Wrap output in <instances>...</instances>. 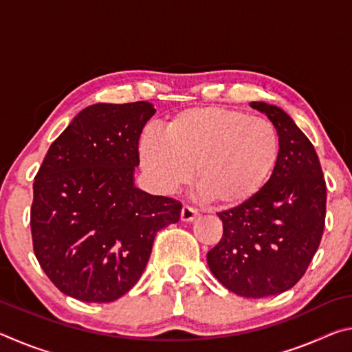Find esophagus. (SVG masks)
<instances>
[{"label": "esophagus", "mask_w": 352, "mask_h": 352, "mask_svg": "<svg viewBox=\"0 0 352 352\" xmlns=\"http://www.w3.org/2000/svg\"><path fill=\"white\" fill-rule=\"evenodd\" d=\"M197 216H199V212H197V210H194V208H190L188 205H184L182 208L180 217H182L183 222H192V220L197 217Z\"/></svg>", "instance_id": "1"}]
</instances>
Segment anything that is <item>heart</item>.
<instances>
[{"mask_svg":"<svg viewBox=\"0 0 352 352\" xmlns=\"http://www.w3.org/2000/svg\"><path fill=\"white\" fill-rule=\"evenodd\" d=\"M142 168L155 186L170 192L194 170L201 195L219 208L250 200L264 186L279 157V136L264 118L225 107H195L172 116L164 135L146 130Z\"/></svg>","mask_w":352,"mask_h":352,"instance_id":"1","label":"heart"}]
</instances>
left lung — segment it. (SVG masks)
Here are the masks:
<instances>
[{
    "label": "left lung",
    "instance_id": "1",
    "mask_svg": "<svg viewBox=\"0 0 352 352\" xmlns=\"http://www.w3.org/2000/svg\"><path fill=\"white\" fill-rule=\"evenodd\" d=\"M279 136L275 169L258 194L219 212L222 239L206 254L212 275L245 298L289 290L305 275L324 230L326 183L312 142L276 105L252 102Z\"/></svg>",
    "mask_w": 352,
    "mask_h": 352
}]
</instances>
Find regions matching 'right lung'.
Segmentation results:
<instances>
[{
  "instance_id": "right-lung-1",
  "label": "right lung",
  "mask_w": 352,
  "mask_h": 352,
  "mask_svg": "<svg viewBox=\"0 0 352 352\" xmlns=\"http://www.w3.org/2000/svg\"><path fill=\"white\" fill-rule=\"evenodd\" d=\"M155 111L146 100L87 107L35 175L34 253L65 295L121 298L141 278L158 231L180 220V201L135 186L138 141Z\"/></svg>"
}]
</instances>
